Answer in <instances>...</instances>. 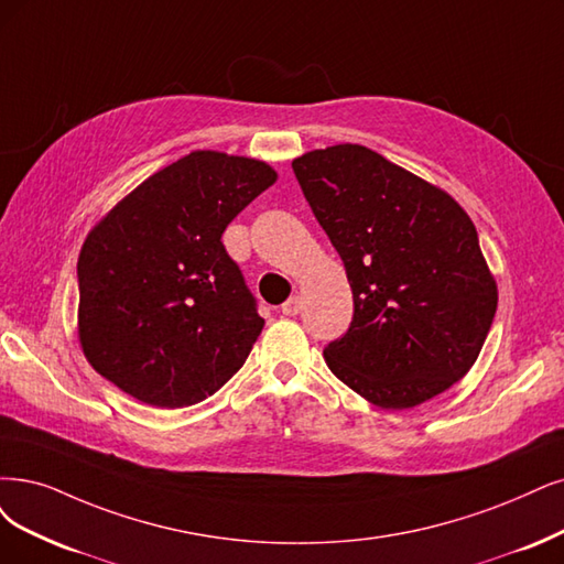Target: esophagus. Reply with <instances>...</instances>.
I'll return each instance as SVG.
<instances>
[{
    "instance_id": "esophagus-1",
    "label": "esophagus",
    "mask_w": 564,
    "mask_h": 564,
    "mask_svg": "<svg viewBox=\"0 0 564 564\" xmlns=\"http://www.w3.org/2000/svg\"><path fill=\"white\" fill-rule=\"evenodd\" d=\"M281 311H283V316H297L300 311H302V300L295 295V297H290L283 306H281Z\"/></svg>"
}]
</instances>
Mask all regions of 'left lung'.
Listing matches in <instances>:
<instances>
[{"mask_svg": "<svg viewBox=\"0 0 564 564\" xmlns=\"http://www.w3.org/2000/svg\"><path fill=\"white\" fill-rule=\"evenodd\" d=\"M344 260L352 321L323 358L381 409H411L460 381L497 311L476 227L448 193L358 143L293 160Z\"/></svg>", "mask_w": 564, "mask_h": 564, "instance_id": "1", "label": "left lung"}]
</instances>
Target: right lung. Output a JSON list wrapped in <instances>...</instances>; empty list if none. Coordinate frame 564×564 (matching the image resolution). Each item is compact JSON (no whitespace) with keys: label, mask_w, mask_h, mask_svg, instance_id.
I'll return each mask as SVG.
<instances>
[{"label":"right lung","mask_w":564,"mask_h":564,"mask_svg":"<svg viewBox=\"0 0 564 564\" xmlns=\"http://www.w3.org/2000/svg\"><path fill=\"white\" fill-rule=\"evenodd\" d=\"M276 181L267 162L195 151L118 202L78 256V339L134 400L191 406L246 362L264 321L225 227Z\"/></svg>","instance_id":"right-lung-1"}]
</instances>
